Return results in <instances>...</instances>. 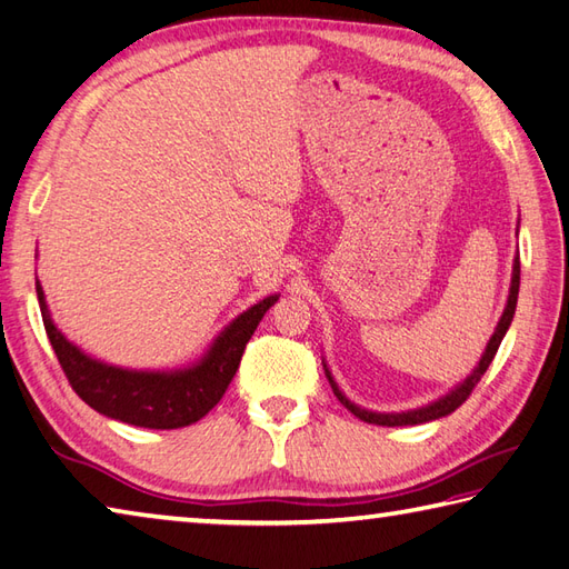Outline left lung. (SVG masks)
Masks as SVG:
<instances>
[{
  "instance_id": "8db88e82",
  "label": "left lung",
  "mask_w": 569,
  "mask_h": 569,
  "mask_svg": "<svg viewBox=\"0 0 569 569\" xmlns=\"http://www.w3.org/2000/svg\"><path fill=\"white\" fill-rule=\"evenodd\" d=\"M518 286H521V261H518V257H516V261H513V273H511L509 300H506L503 316H501V320H499V325H497V330H493V335H491V340H489V345H487V349H485V355H481L479 365L475 367V371H471L462 383L455 386V389H452L450 393L438 398V401H435V403H428V406L416 408V410H406V413H373V410L359 408V406H355L352 401H349V398H347L340 389H337L332 373H330L328 365H325V377H328L335 396L340 398V403H342L347 410H352V413H355L359 420L371 422V426H386V428L420 426V422H430V420H438V418H442V416H450L452 410H457L459 406H462V403L467 401L469 393L475 391V386L479 383L481 377H485V371L489 369V365L493 361V355H497V349H499V345H501V340H503V335H506V330H509V325H511V320H513L516 303H518Z\"/></svg>"
}]
</instances>
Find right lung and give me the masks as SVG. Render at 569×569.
Segmentation results:
<instances>
[{"instance_id":"right-lung-1","label":"right lung","mask_w":569,"mask_h":569,"mask_svg":"<svg viewBox=\"0 0 569 569\" xmlns=\"http://www.w3.org/2000/svg\"><path fill=\"white\" fill-rule=\"evenodd\" d=\"M36 296H39L46 335L72 391L107 418L151 430L192 426L220 403L229 381L234 379L253 330L261 322L263 312L278 300V296H269L237 316L217 335L208 355L198 365L176 371H137L104 365L68 342L48 312L39 281H36Z\"/></svg>"}]
</instances>
